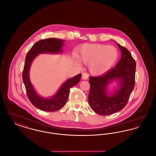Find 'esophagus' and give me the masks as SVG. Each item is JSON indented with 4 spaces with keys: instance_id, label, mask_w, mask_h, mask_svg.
Listing matches in <instances>:
<instances>
[{
    "instance_id": "34e87169",
    "label": "esophagus",
    "mask_w": 156,
    "mask_h": 156,
    "mask_svg": "<svg viewBox=\"0 0 156 156\" xmlns=\"http://www.w3.org/2000/svg\"><path fill=\"white\" fill-rule=\"evenodd\" d=\"M88 78V75L87 74H86V73L82 74V80H87Z\"/></svg>"
}]
</instances>
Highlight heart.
<instances>
[{
  "label": "heart",
  "instance_id": "heart-1",
  "mask_svg": "<svg viewBox=\"0 0 156 156\" xmlns=\"http://www.w3.org/2000/svg\"><path fill=\"white\" fill-rule=\"evenodd\" d=\"M80 59L89 64L92 74L101 75L109 71L118 59L119 54L113 46L101 44H85L79 49Z\"/></svg>",
  "mask_w": 156,
  "mask_h": 156
}]
</instances>
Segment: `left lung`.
<instances>
[{"instance_id":"1","label":"left lung","mask_w":156,"mask_h":156,"mask_svg":"<svg viewBox=\"0 0 156 156\" xmlns=\"http://www.w3.org/2000/svg\"><path fill=\"white\" fill-rule=\"evenodd\" d=\"M118 45L122 56L115 67L101 76H89V105L100 115H110L122 110L134 87L136 61L126 48ZM114 81L119 83V87L109 95L108 87Z\"/></svg>"}]
</instances>
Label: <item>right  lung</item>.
<instances>
[{
	"mask_svg": "<svg viewBox=\"0 0 156 156\" xmlns=\"http://www.w3.org/2000/svg\"><path fill=\"white\" fill-rule=\"evenodd\" d=\"M64 41L65 40L56 38L39 40L33 45L26 57L22 77L27 95L31 104L43 111H56L62 108L67 102L69 89L80 82L81 77L82 74H80L68 79L62 83L57 92L48 98L38 95L31 83L29 72L30 66L34 59L40 54L62 53V47Z\"/></svg>",
	"mask_w": 156,
	"mask_h": 156,
	"instance_id": "obj_1",
	"label": "right lung"
}]
</instances>
